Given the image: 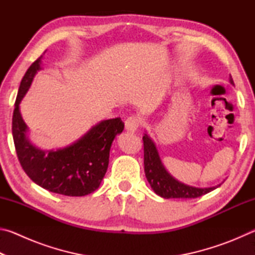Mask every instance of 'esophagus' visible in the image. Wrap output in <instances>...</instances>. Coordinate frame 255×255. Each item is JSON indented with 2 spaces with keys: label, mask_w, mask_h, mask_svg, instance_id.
Here are the masks:
<instances>
[{
  "label": "esophagus",
  "mask_w": 255,
  "mask_h": 255,
  "mask_svg": "<svg viewBox=\"0 0 255 255\" xmlns=\"http://www.w3.org/2000/svg\"><path fill=\"white\" fill-rule=\"evenodd\" d=\"M140 124L141 120L139 117H137V116H131V117L127 118L126 122H125V129H126L127 131L135 132L138 127L140 126Z\"/></svg>",
  "instance_id": "1"
}]
</instances>
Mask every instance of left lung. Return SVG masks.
I'll use <instances>...</instances> for the list:
<instances>
[{
  "instance_id": "1",
  "label": "left lung",
  "mask_w": 255,
  "mask_h": 255,
  "mask_svg": "<svg viewBox=\"0 0 255 255\" xmlns=\"http://www.w3.org/2000/svg\"><path fill=\"white\" fill-rule=\"evenodd\" d=\"M230 83L234 85L232 76L230 75ZM144 167L145 175L154 192L159 197L170 199V198H183V199H191L198 198L213 191L218 188L221 184L209 188H197L192 185L180 182L179 180L174 179L169 172L166 171L165 166L163 165L162 159L159 157L158 150L154 141L152 140L147 132L144 133Z\"/></svg>"
}]
</instances>
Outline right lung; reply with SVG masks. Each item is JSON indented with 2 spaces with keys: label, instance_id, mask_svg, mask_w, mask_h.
<instances>
[{
  "label": "right lung",
  "instance_id": "obj_1",
  "mask_svg": "<svg viewBox=\"0 0 255 255\" xmlns=\"http://www.w3.org/2000/svg\"><path fill=\"white\" fill-rule=\"evenodd\" d=\"M45 53L28 68L19 86L12 118L16 155L27 175L41 188L63 196H86L100 187L109 165L112 141L123 132L124 123L120 118L102 120L63 148L45 150L34 146L29 139L20 103L41 70Z\"/></svg>",
  "mask_w": 255,
  "mask_h": 255
}]
</instances>
